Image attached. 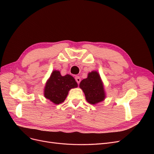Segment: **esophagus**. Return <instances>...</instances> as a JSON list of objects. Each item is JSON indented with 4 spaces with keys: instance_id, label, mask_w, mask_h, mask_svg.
Masks as SVG:
<instances>
[{
    "instance_id": "esophagus-1",
    "label": "esophagus",
    "mask_w": 154,
    "mask_h": 154,
    "mask_svg": "<svg viewBox=\"0 0 154 154\" xmlns=\"http://www.w3.org/2000/svg\"><path fill=\"white\" fill-rule=\"evenodd\" d=\"M75 80H76V82L78 83V84H79V83H80V82H81V79H80V78L78 76H75Z\"/></svg>"
}]
</instances>
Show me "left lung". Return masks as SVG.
Here are the masks:
<instances>
[{"label": "left lung", "mask_w": 154, "mask_h": 154, "mask_svg": "<svg viewBox=\"0 0 154 154\" xmlns=\"http://www.w3.org/2000/svg\"><path fill=\"white\" fill-rule=\"evenodd\" d=\"M80 87L84 92L86 100L89 103L94 105L104 100L105 93L103 84L97 71L88 73L87 78L80 82Z\"/></svg>", "instance_id": "1"}]
</instances>
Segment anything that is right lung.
<instances>
[{
  "mask_svg": "<svg viewBox=\"0 0 154 154\" xmlns=\"http://www.w3.org/2000/svg\"><path fill=\"white\" fill-rule=\"evenodd\" d=\"M78 87L74 78L69 74L62 76L60 71H53L46 82L44 96L54 104L62 103L66 100L69 91Z\"/></svg>",
  "mask_w": 154,
  "mask_h": 154,
  "instance_id": "add662e5",
  "label": "right lung"
}]
</instances>
